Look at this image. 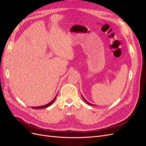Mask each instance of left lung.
<instances>
[{
	"mask_svg": "<svg viewBox=\"0 0 146 146\" xmlns=\"http://www.w3.org/2000/svg\"><path fill=\"white\" fill-rule=\"evenodd\" d=\"M82 98H83V100H85V101L86 102V104H88V105H92V104H90V103H89V102H88V101H86V100L85 99V98H83V96H82Z\"/></svg>",
	"mask_w": 146,
	"mask_h": 146,
	"instance_id": "left-lung-1",
	"label": "left lung"
}]
</instances>
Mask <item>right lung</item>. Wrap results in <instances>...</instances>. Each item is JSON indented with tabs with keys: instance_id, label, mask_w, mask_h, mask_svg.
I'll list each match as a JSON object with an SVG mask.
<instances>
[{
	"instance_id": "right-lung-1",
	"label": "right lung",
	"mask_w": 146,
	"mask_h": 146,
	"mask_svg": "<svg viewBox=\"0 0 146 146\" xmlns=\"http://www.w3.org/2000/svg\"><path fill=\"white\" fill-rule=\"evenodd\" d=\"M56 97L55 98L53 99L50 103H48V104H47V105H44V106H41V107H33V108H38V109H39V108H46V107H48V106H50V105H52V104L55 101V99H56Z\"/></svg>"
}]
</instances>
